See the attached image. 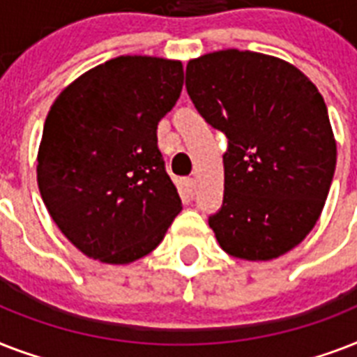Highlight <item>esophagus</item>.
<instances>
[{"label": "esophagus", "mask_w": 357, "mask_h": 357, "mask_svg": "<svg viewBox=\"0 0 357 357\" xmlns=\"http://www.w3.org/2000/svg\"><path fill=\"white\" fill-rule=\"evenodd\" d=\"M183 185H185V190H187L189 195H195V189H196V181H195V179L187 178L183 181Z\"/></svg>", "instance_id": "1"}]
</instances>
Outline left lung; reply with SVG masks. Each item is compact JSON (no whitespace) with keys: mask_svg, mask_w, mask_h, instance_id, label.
<instances>
[{"mask_svg":"<svg viewBox=\"0 0 357 357\" xmlns=\"http://www.w3.org/2000/svg\"><path fill=\"white\" fill-rule=\"evenodd\" d=\"M187 92L228 137L218 244L246 261L287 254L310 234L330 192L337 146L324 98L293 64L222 50L187 64Z\"/></svg>","mask_w":357,"mask_h":357,"instance_id":"obj_1","label":"left lung"}]
</instances>
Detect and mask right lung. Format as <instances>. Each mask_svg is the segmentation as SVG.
Segmentation results:
<instances>
[{
    "label": "right lung",
    "instance_id": "1",
    "mask_svg": "<svg viewBox=\"0 0 357 357\" xmlns=\"http://www.w3.org/2000/svg\"><path fill=\"white\" fill-rule=\"evenodd\" d=\"M183 89L179 61L122 55L70 83L47 113L36 181L64 237L126 265L157 248L181 211L157 123Z\"/></svg>",
    "mask_w": 357,
    "mask_h": 357
}]
</instances>
